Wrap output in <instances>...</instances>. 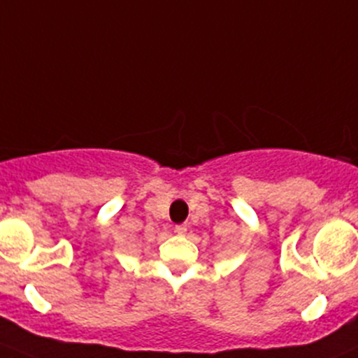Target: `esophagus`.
Here are the masks:
<instances>
[{
    "label": "esophagus",
    "instance_id": "obj_1",
    "mask_svg": "<svg viewBox=\"0 0 358 358\" xmlns=\"http://www.w3.org/2000/svg\"><path fill=\"white\" fill-rule=\"evenodd\" d=\"M175 232L178 234V236H183V234H187V225H185V223H180V225H175Z\"/></svg>",
    "mask_w": 358,
    "mask_h": 358
}]
</instances>
